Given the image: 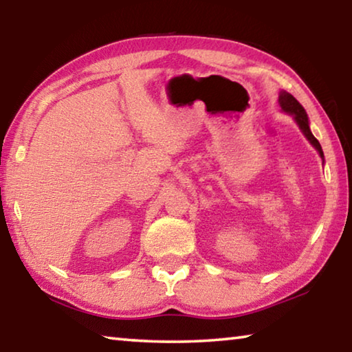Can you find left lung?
<instances>
[{"instance_id":"1","label":"left lung","mask_w":352,"mask_h":352,"mask_svg":"<svg viewBox=\"0 0 352 352\" xmlns=\"http://www.w3.org/2000/svg\"><path fill=\"white\" fill-rule=\"evenodd\" d=\"M278 102L279 105H281V110L289 113V115H294V119L295 122L298 124V127H300V130L302 132V135L306 136L307 141L311 142V144L317 148V152L320 153L321 160H323L324 163V155H323V151H321V146L318 140L315 138V136L312 135L311 129H309V119H307V115H306V110L305 107H302L298 100L292 96L290 93L287 91H281L279 93V98H278Z\"/></svg>"}]
</instances>
